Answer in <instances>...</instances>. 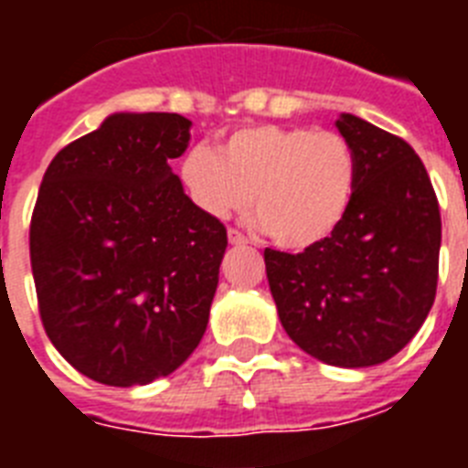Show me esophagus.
Listing matches in <instances>:
<instances>
[{
	"instance_id": "1",
	"label": "esophagus",
	"mask_w": 468,
	"mask_h": 468,
	"mask_svg": "<svg viewBox=\"0 0 468 468\" xmlns=\"http://www.w3.org/2000/svg\"><path fill=\"white\" fill-rule=\"evenodd\" d=\"M228 242L235 245V248H242V245H248V238L242 233H238V230H228Z\"/></svg>"
}]
</instances>
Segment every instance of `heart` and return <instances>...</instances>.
I'll use <instances>...</instances> for the list:
<instances>
[{"mask_svg":"<svg viewBox=\"0 0 468 468\" xmlns=\"http://www.w3.org/2000/svg\"><path fill=\"white\" fill-rule=\"evenodd\" d=\"M179 179L198 211L228 218L250 204L271 240L303 250L327 240L347 216L356 184L355 150L335 131L250 126L218 153L191 148Z\"/></svg>","mask_w":468,"mask_h":468,"instance_id":"heart-1","label":"heart"}]
</instances>
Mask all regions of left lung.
Segmentation results:
<instances>
[{
    "mask_svg": "<svg viewBox=\"0 0 468 468\" xmlns=\"http://www.w3.org/2000/svg\"><path fill=\"white\" fill-rule=\"evenodd\" d=\"M335 126L356 160L347 216L299 255L267 248L264 264L286 335L330 367L364 369L399 355L428 318L442 220L406 141L355 113H340Z\"/></svg>",
    "mask_w": 468,
    "mask_h": 468,
    "instance_id": "obj_1",
    "label": "left lung"
}]
</instances>
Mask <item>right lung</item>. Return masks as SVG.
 I'll return each instance as SVG.
<instances>
[{"label": "right lung", "instance_id": "obj_1", "mask_svg": "<svg viewBox=\"0 0 468 468\" xmlns=\"http://www.w3.org/2000/svg\"><path fill=\"white\" fill-rule=\"evenodd\" d=\"M191 121L119 112L53 157L31 218L40 320L99 384L145 386L179 369L208 325L228 233L169 162Z\"/></svg>", "mask_w": 468, "mask_h": 468}]
</instances>
